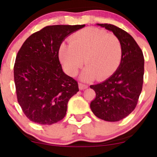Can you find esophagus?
<instances>
[{
    "instance_id": "esophagus-1",
    "label": "esophagus",
    "mask_w": 157,
    "mask_h": 157,
    "mask_svg": "<svg viewBox=\"0 0 157 157\" xmlns=\"http://www.w3.org/2000/svg\"><path fill=\"white\" fill-rule=\"evenodd\" d=\"M88 86L86 84H82V83H79V89L80 90H84L86 89H87Z\"/></svg>"
}]
</instances>
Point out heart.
I'll return each mask as SVG.
<instances>
[{
	"label": "heart",
	"instance_id": "1",
	"mask_svg": "<svg viewBox=\"0 0 157 157\" xmlns=\"http://www.w3.org/2000/svg\"><path fill=\"white\" fill-rule=\"evenodd\" d=\"M120 40L97 28H86L75 32L69 44H62L59 56L66 72L75 76L83 65L86 67L81 75L82 80H101L116 71L122 58Z\"/></svg>",
	"mask_w": 157,
	"mask_h": 157
}]
</instances>
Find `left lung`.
Masks as SVG:
<instances>
[{
	"label": "left lung",
	"instance_id": "8db88e82",
	"mask_svg": "<svg viewBox=\"0 0 157 157\" xmlns=\"http://www.w3.org/2000/svg\"><path fill=\"white\" fill-rule=\"evenodd\" d=\"M112 32L122 45L120 64L114 73L100 83L90 86L96 97L90 104L95 116L109 122L122 120L134 111L143 84L144 57L132 36L108 23H97Z\"/></svg>",
	"mask_w": 157,
	"mask_h": 157
}]
</instances>
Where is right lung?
<instances>
[{
	"mask_svg": "<svg viewBox=\"0 0 157 157\" xmlns=\"http://www.w3.org/2000/svg\"><path fill=\"white\" fill-rule=\"evenodd\" d=\"M83 25L44 27L27 38L16 56L14 79L17 101L32 122L52 125L66 116L78 83L63 72L59 49L66 37Z\"/></svg>",
	"mask_w": 157,
	"mask_h": 157,
	"instance_id": "1",
	"label": "right lung"
}]
</instances>
